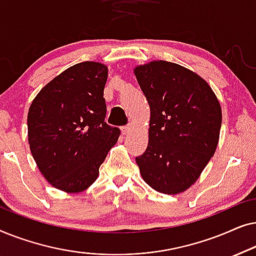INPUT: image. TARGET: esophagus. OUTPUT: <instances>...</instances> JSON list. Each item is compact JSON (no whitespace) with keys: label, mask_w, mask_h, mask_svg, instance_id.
Returning <instances> with one entry per match:
<instances>
[{"label":"esophagus","mask_w":256,"mask_h":256,"mask_svg":"<svg viewBox=\"0 0 256 256\" xmlns=\"http://www.w3.org/2000/svg\"><path fill=\"white\" fill-rule=\"evenodd\" d=\"M132 130V127L130 126H124V127L121 128V132H122V134L124 135H126V134H128L129 132Z\"/></svg>","instance_id":"esophagus-1"}]
</instances>
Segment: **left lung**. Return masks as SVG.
I'll return each instance as SVG.
<instances>
[{
	"label": "left lung",
	"instance_id": "left-lung-1",
	"mask_svg": "<svg viewBox=\"0 0 256 256\" xmlns=\"http://www.w3.org/2000/svg\"><path fill=\"white\" fill-rule=\"evenodd\" d=\"M134 73L150 107L149 142L136 157L140 172L154 190L184 192L214 155L222 107L200 76L174 62L152 60Z\"/></svg>",
	"mask_w": 256,
	"mask_h": 256
}]
</instances>
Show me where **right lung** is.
Masks as SVG:
<instances>
[{
    "mask_svg": "<svg viewBox=\"0 0 256 256\" xmlns=\"http://www.w3.org/2000/svg\"><path fill=\"white\" fill-rule=\"evenodd\" d=\"M108 68L84 62L46 84L28 113V140L38 169L52 186L68 194L90 188L120 136L104 122Z\"/></svg>",
    "mask_w": 256,
    "mask_h": 256,
    "instance_id": "obj_1",
    "label": "right lung"
}]
</instances>
